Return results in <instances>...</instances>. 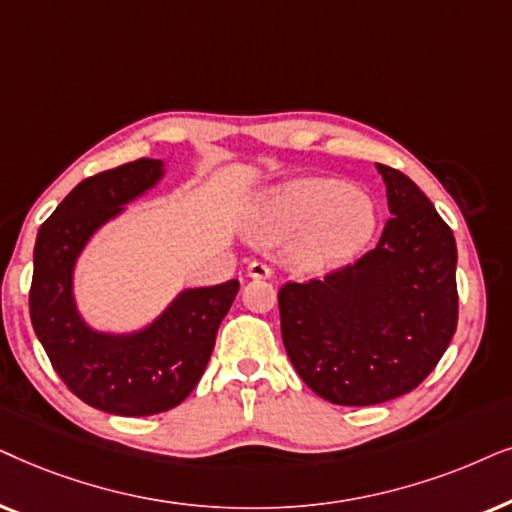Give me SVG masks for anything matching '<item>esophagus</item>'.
<instances>
[{"label":"esophagus","mask_w":512,"mask_h":512,"mask_svg":"<svg viewBox=\"0 0 512 512\" xmlns=\"http://www.w3.org/2000/svg\"><path fill=\"white\" fill-rule=\"evenodd\" d=\"M248 276H250V278H271L269 264H264V262H250V264H248Z\"/></svg>","instance_id":"esophagus-1"}]
</instances>
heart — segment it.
Returning <instances> with one entry per match:
<instances>
[{
  "label": "heart",
  "instance_id": "1",
  "mask_svg": "<svg viewBox=\"0 0 512 512\" xmlns=\"http://www.w3.org/2000/svg\"><path fill=\"white\" fill-rule=\"evenodd\" d=\"M377 227L370 196L335 177H297L271 189L252 217L260 241L297 234L290 262L299 271H330L351 262L367 248Z\"/></svg>",
  "mask_w": 512,
  "mask_h": 512
}]
</instances>
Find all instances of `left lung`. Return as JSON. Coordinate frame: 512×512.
Returning a JSON list of instances; mask_svg holds the SVG:
<instances>
[{
    "label": "left lung",
    "mask_w": 512,
    "mask_h": 512,
    "mask_svg": "<svg viewBox=\"0 0 512 512\" xmlns=\"http://www.w3.org/2000/svg\"><path fill=\"white\" fill-rule=\"evenodd\" d=\"M388 210L377 248L323 281L278 290L281 335L304 384L335 405H377L417 388L459 318L456 241L428 196L377 163Z\"/></svg>",
    "instance_id": "1"
}]
</instances>
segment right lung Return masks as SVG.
Returning a JSON list of instances; mask_svg holds the SVG:
<instances>
[{
    "instance_id": "1",
    "label": "right lung",
    "mask_w": 512,
    "mask_h": 512,
    "mask_svg": "<svg viewBox=\"0 0 512 512\" xmlns=\"http://www.w3.org/2000/svg\"><path fill=\"white\" fill-rule=\"evenodd\" d=\"M163 177V161L138 159L79 182L34 243L30 318L65 386L95 410L149 417L173 410L213 353L238 281L182 290L147 327L128 335L93 330L74 302V264L88 238Z\"/></svg>"
}]
</instances>
